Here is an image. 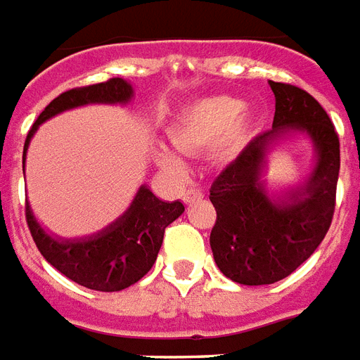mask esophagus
I'll use <instances>...</instances> for the list:
<instances>
[{
	"label": "esophagus",
	"instance_id": "1",
	"mask_svg": "<svg viewBox=\"0 0 360 360\" xmlns=\"http://www.w3.org/2000/svg\"><path fill=\"white\" fill-rule=\"evenodd\" d=\"M202 197H204V193L198 188H188L186 191H184V202L186 204H191V202H195V200H200Z\"/></svg>",
	"mask_w": 360,
	"mask_h": 360
}]
</instances>
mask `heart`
I'll use <instances>...</instances> for the list:
<instances>
[{
	"instance_id": "heart-1",
	"label": "heart",
	"mask_w": 360,
	"mask_h": 360,
	"mask_svg": "<svg viewBox=\"0 0 360 360\" xmlns=\"http://www.w3.org/2000/svg\"><path fill=\"white\" fill-rule=\"evenodd\" d=\"M241 109V102L226 96H214L193 103L172 128V145L184 154H197L221 143L229 134L230 143H236L241 135V122L235 124ZM160 162L171 172H182L184 169L182 162L165 148L160 150Z\"/></svg>"
}]
</instances>
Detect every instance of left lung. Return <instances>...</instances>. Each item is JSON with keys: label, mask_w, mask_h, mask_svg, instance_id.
<instances>
[{"label": "left lung", "mask_w": 360, "mask_h": 360, "mask_svg": "<svg viewBox=\"0 0 360 360\" xmlns=\"http://www.w3.org/2000/svg\"><path fill=\"white\" fill-rule=\"evenodd\" d=\"M273 130L262 134L219 172L210 188L217 219L210 234L215 264L234 283L283 281L318 249L333 221L340 171V141L327 111L307 91L269 82ZM286 129L307 131L319 163L304 188L273 203L257 184L266 143Z\"/></svg>", "instance_id": "obj_1"}]
</instances>
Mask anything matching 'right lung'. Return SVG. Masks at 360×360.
Listing matches in <instances>:
<instances>
[{
  "instance_id": "obj_1",
  "label": "right lung",
  "mask_w": 360,
  "mask_h": 360,
  "mask_svg": "<svg viewBox=\"0 0 360 360\" xmlns=\"http://www.w3.org/2000/svg\"><path fill=\"white\" fill-rule=\"evenodd\" d=\"M131 85L122 77H111L108 82L76 87L65 91L51 100L31 126L24 145L25 150L40 122L61 113L65 109L93 102H128L131 98ZM184 204L163 202L145 186L135 195L130 210L119 221L100 234L79 241H57L46 234L34 221L30 204L25 202V221L40 255L74 283L98 292L124 290L150 271L163 243L165 229L178 219Z\"/></svg>"
}]
</instances>
